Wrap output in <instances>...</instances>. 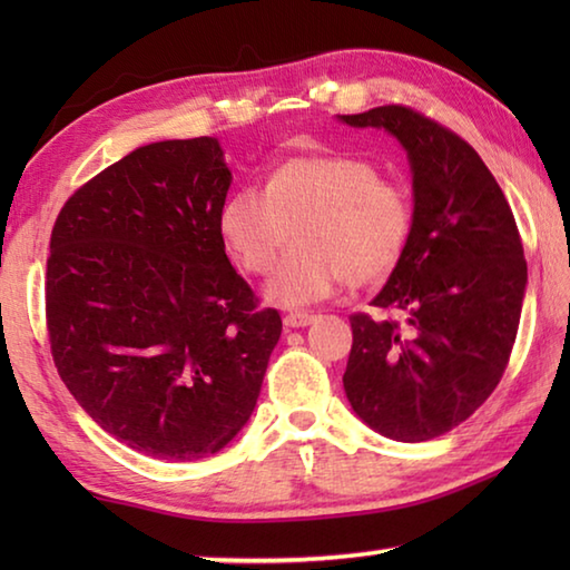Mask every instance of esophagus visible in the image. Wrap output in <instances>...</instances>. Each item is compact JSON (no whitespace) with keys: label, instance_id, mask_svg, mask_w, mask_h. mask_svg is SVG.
Listing matches in <instances>:
<instances>
[{"label":"esophagus","instance_id":"esophagus-1","mask_svg":"<svg viewBox=\"0 0 570 570\" xmlns=\"http://www.w3.org/2000/svg\"><path fill=\"white\" fill-rule=\"evenodd\" d=\"M314 320H316V316L308 314V312H288V314H284V324L292 326V330H298V326H308Z\"/></svg>","mask_w":570,"mask_h":570}]
</instances>
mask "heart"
Here are the masks:
<instances>
[{"instance_id": "b5f03b06", "label": "heart", "mask_w": 570, "mask_h": 570, "mask_svg": "<svg viewBox=\"0 0 570 570\" xmlns=\"http://www.w3.org/2000/svg\"><path fill=\"white\" fill-rule=\"evenodd\" d=\"M266 286L284 306H306L354 286L387 278L407 254L414 204L407 188L384 180L370 160L352 156L296 158L278 166L266 188L230 193L220 208V234L248 274H268Z\"/></svg>"}]
</instances>
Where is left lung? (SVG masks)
<instances>
[{"mask_svg": "<svg viewBox=\"0 0 570 570\" xmlns=\"http://www.w3.org/2000/svg\"><path fill=\"white\" fill-rule=\"evenodd\" d=\"M340 120L392 132L414 193L407 254L372 302L402 322L350 316L346 400L384 438H440L503 377L528 284L523 240L493 173L460 135L404 105Z\"/></svg>", "mask_w": 570, "mask_h": 570, "instance_id": "8db88e82", "label": "left lung"}]
</instances>
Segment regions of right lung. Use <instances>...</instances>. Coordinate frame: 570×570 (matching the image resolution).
<instances>
[{
  "label": "right lung",
  "instance_id": "add662e5",
  "mask_svg": "<svg viewBox=\"0 0 570 570\" xmlns=\"http://www.w3.org/2000/svg\"><path fill=\"white\" fill-rule=\"evenodd\" d=\"M228 186L216 138L150 142L77 188L52 228L57 372L108 435L156 460L224 450L282 336L226 256Z\"/></svg>",
  "mask_w": 570,
  "mask_h": 570
}]
</instances>
